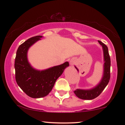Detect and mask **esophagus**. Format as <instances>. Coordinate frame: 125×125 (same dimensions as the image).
<instances>
[{
    "label": "esophagus",
    "mask_w": 125,
    "mask_h": 125,
    "mask_svg": "<svg viewBox=\"0 0 125 125\" xmlns=\"http://www.w3.org/2000/svg\"><path fill=\"white\" fill-rule=\"evenodd\" d=\"M69 62H70V64H71V66H73L74 65V63H75V61H74V59H71Z\"/></svg>",
    "instance_id": "esophagus-1"
}]
</instances>
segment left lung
Segmentation results:
<instances>
[{"instance_id":"left-lung-1","label":"left lung","mask_w":125,"mask_h":125,"mask_svg":"<svg viewBox=\"0 0 125 125\" xmlns=\"http://www.w3.org/2000/svg\"><path fill=\"white\" fill-rule=\"evenodd\" d=\"M99 43L102 48L104 53V69H103V75L99 82L95 86L89 89H77L74 91V94L77 97L83 100H92L96 98L102 92L108 84L110 80V59L109 54L108 48L101 41H98ZM74 67L79 72V69L76 66Z\"/></svg>"}]
</instances>
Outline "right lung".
Returning <instances> with one entry per match:
<instances>
[{
    "instance_id": "obj_1",
    "label": "right lung",
    "mask_w": 125,
    "mask_h": 125,
    "mask_svg": "<svg viewBox=\"0 0 125 125\" xmlns=\"http://www.w3.org/2000/svg\"><path fill=\"white\" fill-rule=\"evenodd\" d=\"M42 38V36H36L23 43L18 49L15 58L16 81L21 89L32 98H41L48 95L58 77L69 66L68 62H66L61 65L38 70L31 65L28 58L29 49Z\"/></svg>"
}]
</instances>
